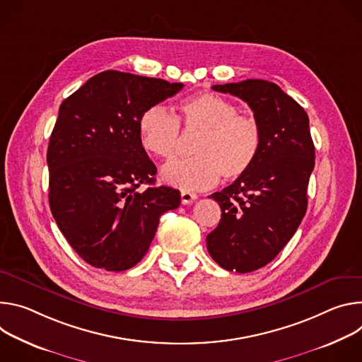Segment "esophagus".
Returning <instances> with one entry per match:
<instances>
[{
	"instance_id": "esophagus-1",
	"label": "esophagus",
	"mask_w": 362,
	"mask_h": 362,
	"mask_svg": "<svg viewBox=\"0 0 362 362\" xmlns=\"http://www.w3.org/2000/svg\"><path fill=\"white\" fill-rule=\"evenodd\" d=\"M195 199H197V194H194V192H191V191H181V203H182L184 206L194 203Z\"/></svg>"
}]
</instances>
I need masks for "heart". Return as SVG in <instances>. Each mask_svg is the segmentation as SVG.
<instances>
[{
  "label": "heart",
  "mask_w": 362,
  "mask_h": 362,
  "mask_svg": "<svg viewBox=\"0 0 362 362\" xmlns=\"http://www.w3.org/2000/svg\"><path fill=\"white\" fill-rule=\"evenodd\" d=\"M180 125L187 134H199L195 158L165 165L160 178L182 191L209 189L221 175L226 180L243 177L260 155L263 134L259 120L238 113L231 100L210 92L184 99L177 117L160 105L148 107L138 122L142 148L156 158L173 159L178 152Z\"/></svg>",
  "instance_id": "b5f03b06"
}]
</instances>
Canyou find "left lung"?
Returning <instances> with one entry per match:
<instances>
[{"label": "left lung", "mask_w": 362, "mask_h": 362, "mask_svg": "<svg viewBox=\"0 0 362 362\" xmlns=\"http://www.w3.org/2000/svg\"><path fill=\"white\" fill-rule=\"evenodd\" d=\"M245 100L259 120L262 151L253 168L210 198L221 209L207 250L223 269L249 273L270 263L296 233L308 207L315 146L305 109L260 78L214 85Z\"/></svg>", "instance_id": "1"}]
</instances>
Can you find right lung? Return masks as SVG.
I'll use <instances>...</instances> for the list:
<instances>
[{"instance_id":"obj_1","label":"right lung","mask_w":362,"mask_h":362,"mask_svg":"<svg viewBox=\"0 0 362 362\" xmlns=\"http://www.w3.org/2000/svg\"><path fill=\"white\" fill-rule=\"evenodd\" d=\"M182 86L106 70L60 105L47 149L50 210L90 266L134 267L146 255L159 217L180 206V191L155 187L156 167L139 142L138 122ZM141 185L145 190L137 189Z\"/></svg>"}]
</instances>
